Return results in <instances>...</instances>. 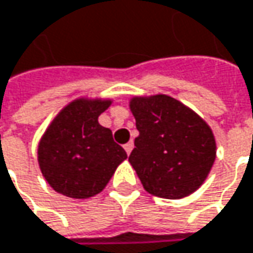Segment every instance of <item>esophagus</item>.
Returning a JSON list of instances; mask_svg holds the SVG:
<instances>
[{
  "mask_svg": "<svg viewBox=\"0 0 253 253\" xmlns=\"http://www.w3.org/2000/svg\"><path fill=\"white\" fill-rule=\"evenodd\" d=\"M124 148H125V151H126V154H129V153L132 151V148H134V142H132V141L126 142V144L124 145Z\"/></svg>",
  "mask_w": 253,
  "mask_h": 253,
  "instance_id": "34e87169",
  "label": "esophagus"
}]
</instances>
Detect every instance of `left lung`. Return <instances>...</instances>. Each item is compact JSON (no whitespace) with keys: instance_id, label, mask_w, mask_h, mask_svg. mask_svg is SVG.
I'll return each instance as SVG.
<instances>
[{"instance_id":"8db88e82","label":"left lung","mask_w":253,"mask_h":253,"mask_svg":"<svg viewBox=\"0 0 253 253\" xmlns=\"http://www.w3.org/2000/svg\"><path fill=\"white\" fill-rule=\"evenodd\" d=\"M131 111L140 135L129 154L144 189L179 200L195 192L215 160V140L206 122L173 97H135Z\"/></svg>"}]
</instances>
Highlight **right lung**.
Wrapping results in <instances>:
<instances>
[{
	"mask_svg": "<svg viewBox=\"0 0 253 253\" xmlns=\"http://www.w3.org/2000/svg\"><path fill=\"white\" fill-rule=\"evenodd\" d=\"M109 100L79 99L53 119L41 140L38 159L47 183L70 198H88L108 185L128 157L97 118Z\"/></svg>",
	"mask_w": 253,
	"mask_h": 253,
	"instance_id": "obj_1",
	"label": "right lung"
}]
</instances>
